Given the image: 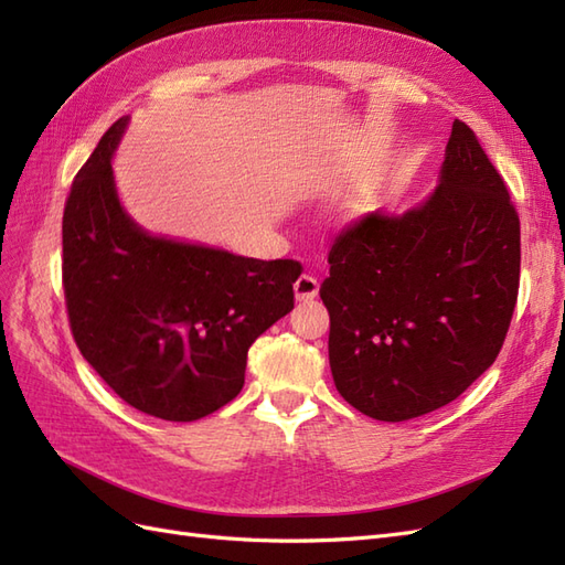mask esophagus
<instances>
[{
	"label": "esophagus",
	"instance_id": "34e87169",
	"mask_svg": "<svg viewBox=\"0 0 565 565\" xmlns=\"http://www.w3.org/2000/svg\"><path fill=\"white\" fill-rule=\"evenodd\" d=\"M294 291H296V298L300 302H308L317 296V291H320V284H317L312 274H300V277L294 284Z\"/></svg>",
	"mask_w": 565,
	"mask_h": 565
}]
</instances>
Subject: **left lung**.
Instances as JSON below:
<instances>
[{"instance_id": "left-lung-1", "label": "left lung", "mask_w": 565, "mask_h": 565, "mask_svg": "<svg viewBox=\"0 0 565 565\" xmlns=\"http://www.w3.org/2000/svg\"><path fill=\"white\" fill-rule=\"evenodd\" d=\"M329 265L320 296L343 401L403 423L466 392L497 360L520 284L518 212L472 128L454 121L420 207L349 224Z\"/></svg>"}]
</instances>
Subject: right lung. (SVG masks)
<instances>
[{
  "mask_svg": "<svg viewBox=\"0 0 565 565\" xmlns=\"http://www.w3.org/2000/svg\"><path fill=\"white\" fill-rule=\"evenodd\" d=\"M111 124L76 173L62 284L83 358L128 406L193 423L234 401L253 341L294 310L296 259H253L145 234L121 207Z\"/></svg>",
  "mask_w": 565,
  "mask_h": 565,
  "instance_id": "right-lung-1",
  "label": "right lung"
}]
</instances>
